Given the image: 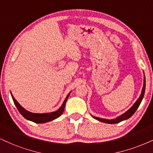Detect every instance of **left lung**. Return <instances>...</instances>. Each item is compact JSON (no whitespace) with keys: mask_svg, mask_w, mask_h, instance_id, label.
Returning a JSON list of instances; mask_svg holds the SVG:
<instances>
[{"mask_svg":"<svg viewBox=\"0 0 153 153\" xmlns=\"http://www.w3.org/2000/svg\"><path fill=\"white\" fill-rule=\"evenodd\" d=\"M145 91H146V76H144V83H143V87L142 89V93H141L140 97L138 98V99L137 100L136 102L134 103V105L131 107V108L129 109L128 111H127L125 114H123L121 116L117 117L115 119H112V120H107V119H103V118H97V117L95 116H92L94 118L97 119L99 121L103 122V123H110V124H114V123H120L123 121V120H127L128 118H129L130 117H131L133 114H135V112L136 111L137 108L140 105L141 101L143 99V97H144V94H145Z\"/></svg>","mask_w":153,"mask_h":153,"instance_id":"obj_1","label":"left lung"}]
</instances>
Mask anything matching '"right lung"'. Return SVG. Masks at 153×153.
I'll list each match as a JSON object with an SVG mask.
<instances>
[{"mask_svg": "<svg viewBox=\"0 0 153 153\" xmlns=\"http://www.w3.org/2000/svg\"><path fill=\"white\" fill-rule=\"evenodd\" d=\"M69 96V94H68L67 97H66L63 103H62V106L60 107L57 111H54V112L48 113V114H34V113L30 112V111H27L24 108H22L21 105L19 104L18 101L15 99L13 94H11V97H12V99L13 100V101H14L15 105H16V106L17 107V108H18L19 112L20 113V114L27 120H31V121L36 123H44L51 121V120L56 119L58 117L61 116V115L63 114L64 110H65L66 102H67Z\"/></svg>", "mask_w": 153, "mask_h": 153, "instance_id": "1", "label": "right lung"}]
</instances>
